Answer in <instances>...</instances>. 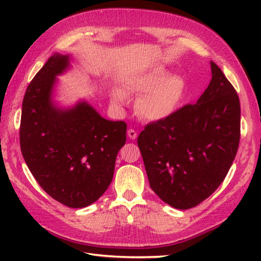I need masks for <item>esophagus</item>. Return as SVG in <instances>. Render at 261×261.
<instances>
[{"mask_svg":"<svg viewBox=\"0 0 261 261\" xmlns=\"http://www.w3.org/2000/svg\"><path fill=\"white\" fill-rule=\"evenodd\" d=\"M127 137H129L130 139H132V140L137 139V137H138V135H137V131H136V130H134V129H130L129 131H127Z\"/></svg>","mask_w":261,"mask_h":261,"instance_id":"obj_1","label":"esophagus"}]
</instances>
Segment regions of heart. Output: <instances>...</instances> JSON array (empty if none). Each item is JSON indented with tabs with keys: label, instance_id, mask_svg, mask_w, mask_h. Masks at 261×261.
Segmentation results:
<instances>
[{
	"label": "heart",
	"instance_id": "1",
	"mask_svg": "<svg viewBox=\"0 0 261 261\" xmlns=\"http://www.w3.org/2000/svg\"><path fill=\"white\" fill-rule=\"evenodd\" d=\"M132 92L143 94L138 101V112L148 121H162L173 115L186 95V82L179 75H171L162 66L149 68L135 76L129 83ZM115 107H124L126 94L115 88L111 93Z\"/></svg>",
	"mask_w": 261,
	"mask_h": 261
}]
</instances>
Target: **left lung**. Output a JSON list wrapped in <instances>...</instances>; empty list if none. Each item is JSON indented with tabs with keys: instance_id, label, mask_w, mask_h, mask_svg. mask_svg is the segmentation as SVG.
<instances>
[{
	"instance_id": "left-lung-1",
	"label": "left lung",
	"mask_w": 261,
	"mask_h": 261,
	"mask_svg": "<svg viewBox=\"0 0 261 261\" xmlns=\"http://www.w3.org/2000/svg\"><path fill=\"white\" fill-rule=\"evenodd\" d=\"M211 71L195 104L149 123L138 137L150 187L178 210L196 206L215 192L239 147V96L213 62Z\"/></svg>"
}]
</instances>
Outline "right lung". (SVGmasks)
I'll return each instance as SVG.
<instances>
[{"instance_id":"1","label":"right lung","mask_w":261,"mask_h":261,"mask_svg":"<svg viewBox=\"0 0 261 261\" xmlns=\"http://www.w3.org/2000/svg\"><path fill=\"white\" fill-rule=\"evenodd\" d=\"M70 55L55 53L28 86L20 124L22 156L38 184L66 206L91 205L108 190L126 124L110 121L84 99L60 108L54 101L57 76Z\"/></svg>"}]
</instances>
